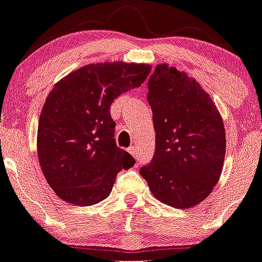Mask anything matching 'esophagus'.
Segmentation results:
<instances>
[{
	"mask_svg": "<svg viewBox=\"0 0 262 262\" xmlns=\"http://www.w3.org/2000/svg\"><path fill=\"white\" fill-rule=\"evenodd\" d=\"M128 152H130L135 159H137V148L135 147V146H130V147H128Z\"/></svg>",
	"mask_w": 262,
	"mask_h": 262,
	"instance_id": "34e87169",
	"label": "esophagus"
}]
</instances>
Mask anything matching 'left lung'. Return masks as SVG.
Instances as JSON below:
<instances>
[{
    "mask_svg": "<svg viewBox=\"0 0 262 262\" xmlns=\"http://www.w3.org/2000/svg\"><path fill=\"white\" fill-rule=\"evenodd\" d=\"M155 154L140 171L157 200L191 209L212 192L226 151L224 121L212 98L195 78L167 63L148 78Z\"/></svg>",
    "mask_w": 262,
    "mask_h": 262,
    "instance_id": "1",
    "label": "left lung"
}]
</instances>
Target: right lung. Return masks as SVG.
Returning <instances> with one entry per match:
<instances>
[{
	"mask_svg": "<svg viewBox=\"0 0 262 262\" xmlns=\"http://www.w3.org/2000/svg\"><path fill=\"white\" fill-rule=\"evenodd\" d=\"M147 63H90L55 83L42 107L37 155L45 179L69 204L90 206L105 200L122 168L135 160L117 147L110 115L117 96L139 87Z\"/></svg>",
	"mask_w": 262,
	"mask_h": 262,
	"instance_id": "1",
	"label": "right lung"
}]
</instances>
